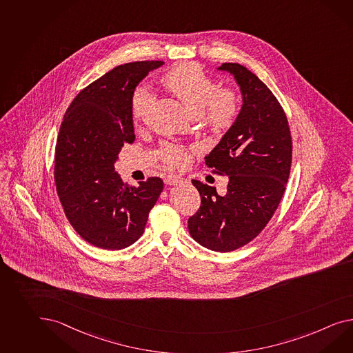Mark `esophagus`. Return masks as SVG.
I'll list each match as a JSON object with an SVG mask.
<instances>
[{
  "label": "esophagus",
  "mask_w": 353,
  "mask_h": 353,
  "mask_svg": "<svg viewBox=\"0 0 353 353\" xmlns=\"http://www.w3.org/2000/svg\"><path fill=\"white\" fill-rule=\"evenodd\" d=\"M183 181H184V178L178 176V175H168L165 178V183L169 184V185H178V184H181Z\"/></svg>",
  "instance_id": "esophagus-1"
}]
</instances>
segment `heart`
Instances as JSON below:
<instances>
[{"label": "heart", "instance_id": "1", "mask_svg": "<svg viewBox=\"0 0 353 353\" xmlns=\"http://www.w3.org/2000/svg\"><path fill=\"white\" fill-rule=\"evenodd\" d=\"M163 83L172 90L192 115H199L214 132H224L234 124L241 112V99L230 88H220L199 65L183 63L163 75ZM154 102V94L145 85H138L132 99V112L137 123L145 118ZM160 156L170 166H179L185 160L184 151L178 145L166 143Z\"/></svg>", "mask_w": 353, "mask_h": 353}]
</instances>
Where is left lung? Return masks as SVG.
Segmentation results:
<instances>
[{"mask_svg": "<svg viewBox=\"0 0 353 353\" xmlns=\"http://www.w3.org/2000/svg\"><path fill=\"white\" fill-rule=\"evenodd\" d=\"M242 93L234 124L205 157L208 168L229 178L225 194L192 181L201 196L188 219L192 238L216 252L250 243L270 221L281 203L292 163V137L285 112L263 81L243 65L224 63Z\"/></svg>", "mask_w": 353, "mask_h": 353, "instance_id": "obj_1", "label": "left lung"}]
</instances>
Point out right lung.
Instances as JSON below:
<instances>
[{
	"label": "right lung",
	"instance_id": "right-lung-1",
	"mask_svg": "<svg viewBox=\"0 0 353 353\" xmlns=\"http://www.w3.org/2000/svg\"><path fill=\"white\" fill-rule=\"evenodd\" d=\"M163 63L119 65L81 90L63 115L54 154L56 190L74 230L103 250H123L138 241L163 192L160 178L133 187L114 169L121 147L136 139L134 90Z\"/></svg>",
	"mask_w": 353,
	"mask_h": 353
}]
</instances>
